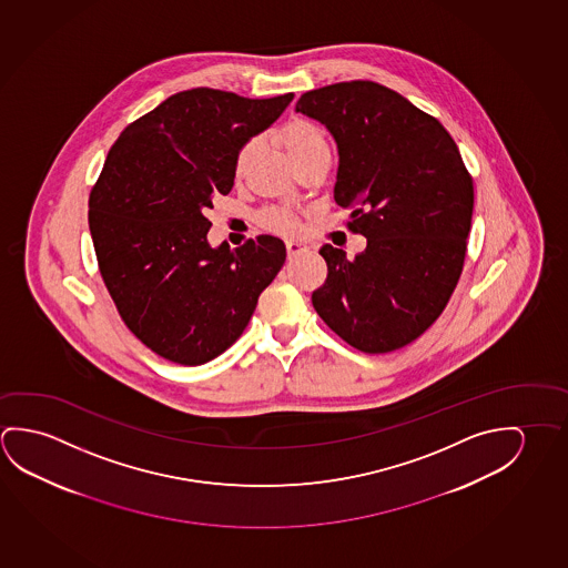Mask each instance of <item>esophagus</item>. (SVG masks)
<instances>
[{
  "mask_svg": "<svg viewBox=\"0 0 568 568\" xmlns=\"http://www.w3.org/2000/svg\"><path fill=\"white\" fill-rule=\"evenodd\" d=\"M310 248H307L306 244L304 243H288L286 244V254H288L290 261L292 258H296L297 254H304L307 253Z\"/></svg>",
  "mask_w": 568,
  "mask_h": 568,
  "instance_id": "1",
  "label": "esophagus"
}]
</instances>
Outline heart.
Returning a JSON list of instances; mask_svg holds the SVG:
<instances>
[{
  "label": "heart",
  "instance_id": "1",
  "mask_svg": "<svg viewBox=\"0 0 568 568\" xmlns=\"http://www.w3.org/2000/svg\"><path fill=\"white\" fill-rule=\"evenodd\" d=\"M276 144L282 145L290 160L296 168L304 163L320 158V155H329V140L325 134L324 128L315 124L314 120L307 118H292L284 122L282 126L274 132ZM258 142L251 138L241 144V148L234 152L233 175L234 180H241L248 165L253 162ZM258 223L271 233L282 234V236H292L297 233V223L294 216L280 211V209H266L258 215Z\"/></svg>",
  "mask_w": 568,
  "mask_h": 568
}]
</instances>
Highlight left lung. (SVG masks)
<instances>
[{
    "label": "left lung",
    "instance_id": "1",
    "mask_svg": "<svg viewBox=\"0 0 568 568\" xmlns=\"http://www.w3.org/2000/svg\"><path fill=\"white\" fill-rule=\"evenodd\" d=\"M297 112L320 120L339 150L335 203L367 239L347 258L324 244L315 312L355 349L388 353L440 317L468 251L474 180L436 118L373 81L304 92Z\"/></svg>",
    "mask_w": 568,
    "mask_h": 568
}]
</instances>
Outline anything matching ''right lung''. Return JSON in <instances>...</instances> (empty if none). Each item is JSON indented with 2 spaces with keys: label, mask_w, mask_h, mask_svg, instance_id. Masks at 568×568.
I'll list each match as a JSON object with an SVG mask.
<instances>
[{
  "label": "right lung",
  "mask_w": 568,
  "mask_h": 568,
  "mask_svg": "<svg viewBox=\"0 0 568 568\" xmlns=\"http://www.w3.org/2000/svg\"><path fill=\"white\" fill-rule=\"evenodd\" d=\"M292 99L178 92L110 148L89 197L100 276L128 329L163 359L203 365L226 352L286 261L271 234L211 248L205 215L233 190L234 152Z\"/></svg>",
  "instance_id": "1"
}]
</instances>
